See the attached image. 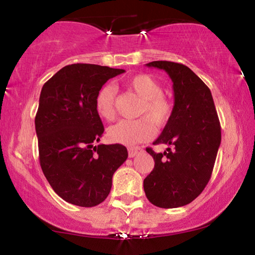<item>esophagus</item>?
Segmentation results:
<instances>
[{
  "mask_svg": "<svg viewBox=\"0 0 255 255\" xmlns=\"http://www.w3.org/2000/svg\"><path fill=\"white\" fill-rule=\"evenodd\" d=\"M139 152H141L140 147H130L128 148V156H130V158H133V156L137 155Z\"/></svg>",
  "mask_w": 255,
  "mask_h": 255,
  "instance_id": "obj_1",
  "label": "esophagus"
}]
</instances>
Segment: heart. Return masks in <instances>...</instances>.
I'll return each mask as SVG.
<instances>
[{
  "label": "heart",
  "instance_id": "b5f03b06",
  "mask_svg": "<svg viewBox=\"0 0 255 255\" xmlns=\"http://www.w3.org/2000/svg\"><path fill=\"white\" fill-rule=\"evenodd\" d=\"M130 92L141 99L139 120L120 121L108 130L109 140L116 144L132 146L147 141L155 133V127H162L173 114V102L162 94V86L148 74L132 76L125 83ZM97 115L106 121H113L116 115V90L114 87L101 88L95 99Z\"/></svg>",
  "mask_w": 255,
  "mask_h": 255
}]
</instances>
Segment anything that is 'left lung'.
<instances>
[{
	"mask_svg": "<svg viewBox=\"0 0 255 255\" xmlns=\"http://www.w3.org/2000/svg\"><path fill=\"white\" fill-rule=\"evenodd\" d=\"M173 81V114L153 145L173 146L163 153L146 148L154 168L144 180L146 197L155 207L179 208L200 195L211 177L221 145V124L208 86L182 64L152 61Z\"/></svg>",
	"mask_w": 255,
	"mask_h": 255,
	"instance_id": "8db88e82",
	"label": "left lung"
}]
</instances>
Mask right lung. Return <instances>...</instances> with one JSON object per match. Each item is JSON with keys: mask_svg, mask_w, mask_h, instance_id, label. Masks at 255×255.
<instances>
[{"mask_svg": "<svg viewBox=\"0 0 255 255\" xmlns=\"http://www.w3.org/2000/svg\"><path fill=\"white\" fill-rule=\"evenodd\" d=\"M124 69L65 66L45 82L34 120L39 162L52 189L68 203L90 208L110 193L113 175L128 159L121 144L95 146L104 131L95 109L99 90Z\"/></svg>", "mask_w": 255, "mask_h": 255, "instance_id": "add662e5", "label": "right lung"}]
</instances>
